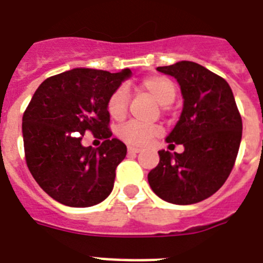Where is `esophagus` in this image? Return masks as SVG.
Segmentation results:
<instances>
[{
    "label": "esophagus",
    "mask_w": 263,
    "mask_h": 263,
    "mask_svg": "<svg viewBox=\"0 0 263 263\" xmlns=\"http://www.w3.org/2000/svg\"><path fill=\"white\" fill-rule=\"evenodd\" d=\"M139 151H141V148L138 147H133V146H129V147H127V153L129 154H138Z\"/></svg>",
    "instance_id": "obj_1"
}]
</instances>
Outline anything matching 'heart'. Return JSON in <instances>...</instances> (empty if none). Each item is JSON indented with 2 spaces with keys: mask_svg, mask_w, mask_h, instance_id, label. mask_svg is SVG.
Listing matches in <instances>:
<instances>
[{
  "mask_svg": "<svg viewBox=\"0 0 263 263\" xmlns=\"http://www.w3.org/2000/svg\"><path fill=\"white\" fill-rule=\"evenodd\" d=\"M141 90L147 92L161 107H167L175 100V83L167 77H150L142 81ZM129 92L125 86H121L108 99V113L112 119L122 120L127 113ZM120 138L130 146H144L150 143L156 136L160 134V126L155 124H141L130 121L117 130Z\"/></svg>",
  "mask_w": 263,
  "mask_h": 263,
  "instance_id": "1",
  "label": "heart"
}]
</instances>
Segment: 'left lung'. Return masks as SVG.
Returning <instances> with one entry per match:
<instances>
[{
  "label": "left lung",
  "mask_w": 263,
  "mask_h": 263,
  "mask_svg": "<svg viewBox=\"0 0 263 263\" xmlns=\"http://www.w3.org/2000/svg\"><path fill=\"white\" fill-rule=\"evenodd\" d=\"M180 84L181 115L165 141L182 144L184 153L160 150L159 164L148 173L151 189L173 204H193L218 192L228 179L242 136L230 84L202 65L179 61L156 69Z\"/></svg>",
  "instance_id": "8db88e82"
}]
</instances>
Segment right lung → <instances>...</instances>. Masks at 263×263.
Here are the masks:
<instances>
[{
	"mask_svg": "<svg viewBox=\"0 0 263 263\" xmlns=\"http://www.w3.org/2000/svg\"><path fill=\"white\" fill-rule=\"evenodd\" d=\"M132 74L76 67L47 78L35 91L22 120L26 161L54 201L90 207L110 194L126 146L110 138L108 99ZM86 129L105 139L96 151L81 144Z\"/></svg>",
	"mask_w": 263,
	"mask_h": 263,
	"instance_id": "obj_1",
	"label": "right lung"
}]
</instances>
